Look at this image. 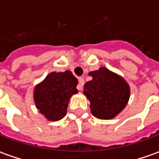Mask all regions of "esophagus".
<instances>
[{"mask_svg": "<svg viewBox=\"0 0 159 159\" xmlns=\"http://www.w3.org/2000/svg\"><path fill=\"white\" fill-rule=\"evenodd\" d=\"M84 84V78H83V77H79V78H78V85H77V89H78V90H81V89H82Z\"/></svg>", "mask_w": 159, "mask_h": 159, "instance_id": "obj_1", "label": "esophagus"}]
</instances>
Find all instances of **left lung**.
I'll list each match as a JSON object with an SVG mask.
<instances>
[{
    "label": "left lung",
    "mask_w": 159,
    "mask_h": 159,
    "mask_svg": "<svg viewBox=\"0 0 159 159\" xmlns=\"http://www.w3.org/2000/svg\"><path fill=\"white\" fill-rule=\"evenodd\" d=\"M92 80L84 86V92L90 102V112L99 119H112L129 102L130 89L121 75L101 67L91 71Z\"/></svg>",
    "instance_id": "1"
}]
</instances>
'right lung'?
I'll list each match as a JSON object with an SVG mask.
<instances>
[{
    "mask_svg": "<svg viewBox=\"0 0 159 159\" xmlns=\"http://www.w3.org/2000/svg\"><path fill=\"white\" fill-rule=\"evenodd\" d=\"M72 72H51L34 89V102L48 121L61 120L67 114L70 98L78 92Z\"/></svg>",
    "mask_w": 159,
    "mask_h": 159,
    "instance_id": "right-lung-1",
    "label": "right lung"
}]
</instances>
